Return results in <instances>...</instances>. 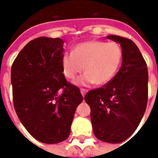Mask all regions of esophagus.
I'll use <instances>...</instances> for the list:
<instances>
[{"label": "esophagus", "mask_w": 158, "mask_h": 158, "mask_svg": "<svg viewBox=\"0 0 158 158\" xmlns=\"http://www.w3.org/2000/svg\"><path fill=\"white\" fill-rule=\"evenodd\" d=\"M80 92H81V95H82L83 96H85V94L86 92H87V89H80Z\"/></svg>", "instance_id": "1"}]
</instances>
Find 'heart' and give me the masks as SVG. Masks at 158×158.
<instances>
[{
  "label": "heart",
  "instance_id": "obj_1",
  "mask_svg": "<svg viewBox=\"0 0 158 158\" xmlns=\"http://www.w3.org/2000/svg\"><path fill=\"white\" fill-rule=\"evenodd\" d=\"M122 61L123 51L118 43L91 40L78 44L73 53L63 55L62 71L72 80L85 69L86 73L78 79V84L102 85L115 77Z\"/></svg>",
  "mask_w": 158,
  "mask_h": 158
}]
</instances>
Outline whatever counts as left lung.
Masks as SVG:
<instances>
[{"label":"left lung","instance_id":"8db88e82","mask_svg":"<svg viewBox=\"0 0 158 158\" xmlns=\"http://www.w3.org/2000/svg\"><path fill=\"white\" fill-rule=\"evenodd\" d=\"M107 39L118 42L122 66L115 77L85 96L90 107L93 131L97 139L122 142L135 132L146 112L148 100V70L138 47L131 40L118 35Z\"/></svg>","mask_w":158,"mask_h":158}]
</instances>
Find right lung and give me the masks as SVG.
Masks as SVG:
<instances>
[{
  "label": "right lung",
  "instance_id": "obj_1",
  "mask_svg": "<svg viewBox=\"0 0 158 158\" xmlns=\"http://www.w3.org/2000/svg\"><path fill=\"white\" fill-rule=\"evenodd\" d=\"M62 45L60 38L33 40L17 56L11 70L17 115L34 138L46 144L69 137L75 110L83 101L79 88L62 73Z\"/></svg>",
  "mask_w": 158,
  "mask_h": 158
}]
</instances>
